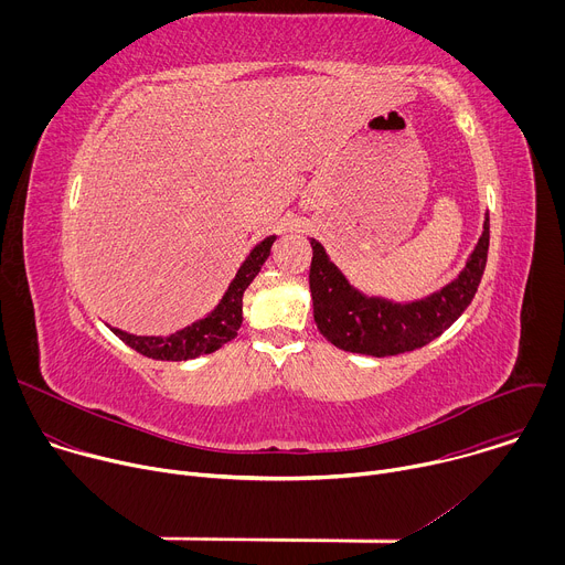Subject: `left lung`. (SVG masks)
Masks as SVG:
<instances>
[{"label":"left lung","mask_w":565,"mask_h":565,"mask_svg":"<svg viewBox=\"0 0 565 565\" xmlns=\"http://www.w3.org/2000/svg\"><path fill=\"white\" fill-rule=\"evenodd\" d=\"M310 295L319 333L349 353L386 358L416 351L443 335L471 303L490 248V214L460 275L445 288L416 301H391L360 292L310 238Z\"/></svg>","instance_id":"left-lung-1"}]
</instances>
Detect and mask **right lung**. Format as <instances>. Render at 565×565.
I'll list each match as a JSON object with an SVG mask.
<instances>
[{"instance_id": "obj_1", "label": "right lung", "mask_w": 565, "mask_h": 565, "mask_svg": "<svg viewBox=\"0 0 565 565\" xmlns=\"http://www.w3.org/2000/svg\"><path fill=\"white\" fill-rule=\"evenodd\" d=\"M275 234L266 236L262 244H257L246 262L241 264L236 277L227 286L223 299L218 306L203 319L194 321L192 327H185L183 331H177L168 338H145V335H131L120 329H111L127 347L138 351L145 358L151 360H194L199 355L214 353L223 344L236 338V331L244 321V292L250 286V281L259 275L262 266L270 257V248L275 244Z\"/></svg>"}]
</instances>
